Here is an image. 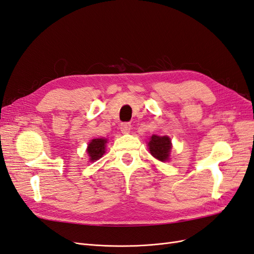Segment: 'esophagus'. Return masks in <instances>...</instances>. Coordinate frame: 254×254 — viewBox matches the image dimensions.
I'll list each match as a JSON object with an SVG mask.
<instances>
[{"instance_id": "1", "label": "esophagus", "mask_w": 254, "mask_h": 254, "mask_svg": "<svg viewBox=\"0 0 254 254\" xmlns=\"http://www.w3.org/2000/svg\"><path fill=\"white\" fill-rule=\"evenodd\" d=\"M130 129H131L130 123H123V124H121V131L123 133H128L130 131Z\"/></svg>"}]
</instances>
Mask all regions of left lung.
<instances>
[{
    "label": "left lung",
    "instance_id": "1",
    "mask_svg": "<svg viewBox=\"0 0 254 254\" xmlns=\"http://www.w3.org/2000/svg\"><path fill=\"white\" fill-rule=\"evenodd\" d=\"M149 151L151 155L160 161H166L170 157V151L172 148L171 140L168 136H159L153 134L148 142Z\"/></svg>",
    "mask_w": 254,
    "mask_h": 254
}]
</instances>
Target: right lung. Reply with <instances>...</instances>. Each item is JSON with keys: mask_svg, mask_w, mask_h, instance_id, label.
Wrapping results in <instances>:
<instances>
[{"mask_svg": "<svg viewBox=\"0 0 254 254\" xmlns=\"http://www.w3.org/2000/svg\"><path fill=\"white\" fill-rule=\"evenodd\" d=\"M106 139H94L92 140L88 146V153L91 161L98 160L105 153Z\"/></svg>", "mask_w": 254, "mask_h": 254, "instance_id": "1", "label": "right lung"}]
</instances>
